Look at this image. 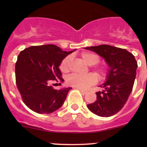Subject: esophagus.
I'll list each match as a JSON object with an SVG mask.
<instances>
[{
    "mask_svg": "<svg viewBox=\"0 0 147 147\" xmlns=\"http://www.w3.org/2000/svg\"><path fill=\"white\" fill-rule=\"evenodd\" d=\"M78 90H79L81 92V93H82V94H87V92H88V91H87V90H83V89H78Z\"/></svg>",
    "mask_w": 147,
    "mask_h": 147,
    "instance_id": "esophagus-1",
    "label": "esophagus"
}]
</instances>
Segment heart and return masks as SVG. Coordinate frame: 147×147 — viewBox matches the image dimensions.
Here are the masks:
<instances>
[{"label": "heart", "mask_w": 147, "mask_h": 147, "mask_svg": "<svg viewBox=\"0 0 147 147\" xmlns=\"http://www.w3.org/2000/svg\"><path fill=\"white\" fill-rule=\"evenodd\" d=\"M82 60L89 65H94L100 63V57L92 53H83L81 54ZM72 57L67 55L63 58L60 64V69L62 72H67L70 67ZM96 72L100 78L105 76L107 73V69L105 67H98ZM97 81L96 75L93 73H89L85 75H80L77 74H72L67 78V84L74 87L80 89H86L95 84Z\"/></svg>", "instance_id": "obj_1"}]
</instances>
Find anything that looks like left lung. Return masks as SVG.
I'll use <instances>...</instances> for the list:
<instances>
[{
    "mask_svg": "<svg viewBox=\"0 0 147 147\" xmlns=\"http://www.w3.org/2000/svg\"><path fill=\"white\" fill-rule=\"evenodd\" d=\"M104 57L109 67L107 81L97 92V100L87 105L88 109L103 117L112 116L119 112L132 91L137 75V62L134 56L125 49L108 45L87 47Z\"/></svg>",
    "mask_w": 147,
    "mask_h": 147,
    "instance_id": "obj_1",
    "label": "left lung"
}]
</instances>
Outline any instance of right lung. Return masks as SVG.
Masks as SVG:
<instances>
[{
    "mask_svg": "<svg viewBox=\"0 0 147 147\" xmlns=\"http://www.w3.org/2000/svg\"><path fill=\"white\" fill-rule=\"evenodd\" d=\"M72 52L63 51L55 45L31 46L20 52L16 63V82L29 109L50 114L61 107L72 87L57 90L50 84L64 81L59 66Z\"/></svg>",
    "mask_w": 147,
    "mask_h": 147,
    "instance_id": "add662e5",
    "label": "right lung"
}]
</instances>
